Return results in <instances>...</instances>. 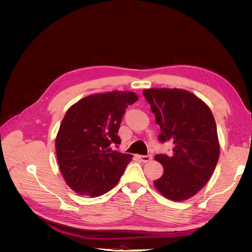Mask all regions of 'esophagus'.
I'll return each mask as SVG.
<instances>
[{
    "instance_id": "34e87169",
    "label": "esophagus",
    "mask_w": 252,
    "mask_h": 252,
    "mask_svg": "<svg viewBox=\"0 0 252 252\" xmlns=\"http://www.w3.org/2000/svg\"><path fill=\"white\" fill-rule=\"evenodd\" d=\"M139 158H140V161H141V162H143V163H147V162L151 161L152 156H151V155H147V156H139Z\"/></svg>"
}]
</instances>
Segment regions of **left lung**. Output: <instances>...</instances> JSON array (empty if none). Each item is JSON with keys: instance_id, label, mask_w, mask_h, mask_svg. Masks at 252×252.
<instances>
[{"instance_id": "left-lung-1", "label": "left lung", "mask_w": 252, "mask_h": 252, "mask_svg": "<svg viewBox=\"0 0 252 252\" xmlns=\"http://www.w3.org/2000/svg\"><path fill=\"white\" fill-rule=\"evenodd\" d=\"M161 128L159 142L173 144L172 156L157 155L164 173L156 188L171 201L196 194L211 178L220 157L217 125L210 108L184 89L143 90Z\"/></svg>"}]
</instances>
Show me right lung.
Returning <instances> with one entry per match:
<instances>
[{
  "label": "right lung",
  "instance_id": "1",
  "mask_svg": "<svg viewBox=\"0 0 252 252\" xmlns=\"http://www.w3.org/2000/svg\"><path fill=\"white\" fill-rule=\"evenodd\" d=\"M131 91H112L82 98L67 110L56 139L57 158L66 184L81 195L100 196L118 184L131 156L110 149L129 105Z\"/></svg>",
  "mask_w": 252,
  "mask_h": 252
}]
</instances>
